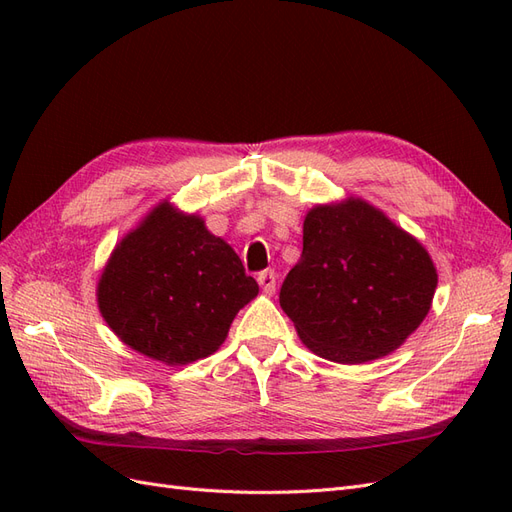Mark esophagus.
Segmentation results:
<instances>
[{
  "label": "esophagus",
  "mask_w": 512,
  "mask_h": 512,
  "mask_svg": "<svg viewBox=\"0 0 512 512\" xmlns=\"http://www.w3.org/2000/svg\"><path fill=\"white\" fill-rule=\"evenodd\" d=\"M275 280H277L275 271H271V269L258 273V284H260V288H262V292H265V294H273L275 292Z\"/></svg>",
  "instance_id": "1"
}]
</instances>
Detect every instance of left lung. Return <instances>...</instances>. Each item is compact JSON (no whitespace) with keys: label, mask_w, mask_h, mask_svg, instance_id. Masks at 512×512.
<instances>
[{"label":"left lung","mask_w":512,"mask_h":512,"mask_svg":"<svg viewBox=\"0 0 512 512\" xmlns=\"http://www.w3.org/2000/svg\"><path fill=\"white\" fill-rule=\"evenodd\" d=\"M438 271L423 243L378 207L348 196L303 220V254L280 290L301 342L359 365L395 352L431 309Z\"/></svg>","instance_id":"obj_1"}]
</instances>
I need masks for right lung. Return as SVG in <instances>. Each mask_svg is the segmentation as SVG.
Here are the masks:
<instances>
[{"mask_svg": "<svg viewBox=\"0 0 512 512\" xmlns=\"http://www.w3.org/2000/svg\"><path fill=\"white\" fill-rule=\"evenodd\" d=\"M256 294L235 250L170 200L121 237L96 288L100 314L121 342L170 367L218 350Z\"/></svg>", "mask_w": 512, "mask_h": 512, "instance_id": "right-lung-1", "label": "right lung"}]
</instances>
